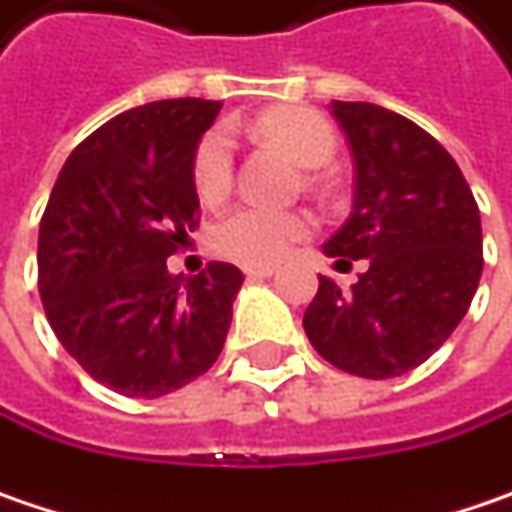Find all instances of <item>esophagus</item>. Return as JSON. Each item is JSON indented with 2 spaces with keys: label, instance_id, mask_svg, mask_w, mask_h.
Segmentation results:
<instances>
[{
  "label": "esophagus",
  "instance_id": "obj_1",
  "mask_svg": "<svg viewBox=\"0 0 512 512\" xmlns=\"http://www.w3.org/2000/svg\"><path fill=\"white\" fill-rule=\"evenodd\" d=\"M244 274L247 279H268L276 274V268L274 265H250V268H244Z\"/></svg>",
  "mask_w": 512,
  "mask_h": 512
}]
</instances>
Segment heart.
Wrapping results in <instances>:
<instances>
[{"mask_svg": "<svg viewBox=\"0 0 512 512\" xmlns=\"http://www.w3.org/2000/svg\"><path fill=\"white\" fill-rule=\"evenodd\" d=\"M253 128L259 136L276 142L294 163L320 168L338 151L335 128L309 107H274L265 110ZM192 186L203 203L221 201L233 186V133L215 125L201 136L192 157ZM311 233V218L294 209H268L244 203L230 209L209 233V244L218 256L238 265H271L288 253V247Z\"/></svg>", "mask_w": 512, "mask_h": 512, "instance_id": "heart-1", "label": "heart"}]
</instances>
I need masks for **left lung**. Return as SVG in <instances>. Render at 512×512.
I'll list each match as a JSON object with an SVG mask.
<instances>
[{
  "instance_id": "left-lung-1",
  "label": "left lung",
  "mask_w": 512,
  "mask_h": 512,
  "mask_svg": "<svg viewBox=\"0 0 512 512\" xmlns=\"http://www.w3.org/2000/svg\"><path fill=\"white\" fill-rule=\"evenodd\" d=\"M332 116L355 160V201L323 253L367 259V271L349 291L320 276L303 329L338 370L393 379L469 311L484 271L481 215L452 154L411 119L367 101H332Z\"/></svg>"
}]
</instances>
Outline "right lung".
I'll return each mask as SVG.
<instances>
[{
	"label": "right lung",
	"instance_id": "1",
	"mask_svg": "<svg viewBox=\"0 0 512 512\" xmlns=\"http://www.w3.org/2000/svg\"><path fill=\"white\" fill-rule=\"evenodd\" d=\"M221 101L133 107L90 133L63 165L40 221L37 279L63 349L125 396H165L221 355L244 276L209 262L168 274L198 227L192 157Z\"/></svg>",
	"mask_w": 512,
	"mask_h": 512
}]
</instances>
